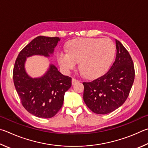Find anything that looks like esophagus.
Returning <instances> with one entry per match:
<instances>
[{
  "mask_svg": "<svg viewBox=\"0 0 148 148\" xmlns=\"http://www.w3.org/2000/svg\"><path fill=\"white\" fill-rule=\"evenodd\" d=\"M79 81V80H77V79H75V78H73L72 79V81H71V82H72V84L73 85V84H76L77 82H78Z\"/></svg>",
  "mask_w": 148,
  "mask_h": 148,
  "instance_id": "esophagus-1",
  "label": "esophagus"
}]
</instances>
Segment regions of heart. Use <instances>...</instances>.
Listing matches in <instances>:
<instances>
[{"mask_svg": "<svg viewBox=\"0 0 148 148\" xmlns=\"http://www.w3.org/2000/svg\"><path fill=\"white\" fill-rule=\"evenodd\" d=\"M115 51L114 44L108 39H77L68 44L67 52H58L57 60L66 72L75 68L79 62L82 73L88 78L94 79L107 71L114 58Z\"/></svg>", "mask_w": 148, "mask_h": 148, "instance_id": "1", "label": "heart"}]
</instances>
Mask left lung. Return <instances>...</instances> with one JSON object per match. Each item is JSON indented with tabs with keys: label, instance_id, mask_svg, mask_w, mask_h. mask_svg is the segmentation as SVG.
Listing matches in <instances>:
<instances>
[{
	"label": "left lung",
	"instance_id": "obj_1",
	"mask_svg": "<svg viewBox=\"0 0 148 148\" xmlns=\"http://www.w3.org/2000/svg\"><path fill=\"white\" fill-rule=\"evenodd\" d=\"M116 41V56L107 73L92 82H83V99L93 112L106 114L121 107L133 86L134 79L133 62L129 52Z\"/></svg>",
	"mask_w": 148,
	"mask_h": 148
}]
</instances>
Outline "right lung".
Returning <instances> with one entry per match:
<instances>
[{
  "label": "right lung",
  "mask_w": 148,
  "mask_h": 148,
  "mask_svg": "<svg viewBox=\"0 0 148 148\" xmlns=\"http://www.w3.org/2000/svg\"><path fill=\"white\" fill-rule=\"evenodd\" d=\"M60 41L59 38L38 36L22 49L15 60L13 79L22 105L38 118H51L62 108L64 94L71 86V78L62 75L53 64L40 77H30L25 69L27 58L35 55L49 58Z\"/></svg>",
  "instance_id": "obj_1"
}]
</instances>
